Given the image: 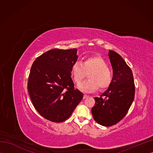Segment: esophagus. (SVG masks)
<instances>
[{
	"label": "esophagus",
	"mask_w": 153,
	"mask_h": 153,
	"mask_svg": "<svg viewBox=\"0 0 153 153\" xmlns=\"http://www.w3.org/2000/svg\"><path fill=\"white\" fill-rule=\"evenodd\" d=\"M88 97H89V96L86 95V94H84V97H83V98H84V99H86V98H88Z\"/></svg>",
	"instance_id": "obj_1"
}]
</instances>
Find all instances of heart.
Here are the masks:
<instances>
[{"label":"heart","instance_id":"obj_1","mask_svg":"<svg viewBox=\"0 0 153 153\" xmlns=\"http://www.w3.org/2000/svg\"><path fill=\"white\" fill-rule=\"evenodd\" d=\"M90 73V79L80 83L78 88L84 92H92L98 89H104L108 87L113 80V73L108 68L105 60L99 56L87 57L83 63L76 61L73 64L71 73L73 80L76 84Z\"/></svg>","mask_w":153,"mask_h":153}]
</instances>
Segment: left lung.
Wrapping results in <instances>:
<instances>
[{
	"instance_id": "left-lung-1",
	"label": "left lung",
	"mask_w": 153,
	"mask_h": 153,
	"mask_svg": "<svg viewBox=\"0 0 153 153\" xmlns=\"http://www.w3.org/2000/svg\"><path fill=\"white\" fill-rule=\"evenodd\" d=\"M113 69V80L108 89L95 97L92 108L95 121L104 126H111L122 120L128 112L135 97V84L131 69L117 52L109 50Z\"/></svg>"
}]
</instances>
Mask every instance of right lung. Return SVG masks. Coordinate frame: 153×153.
<instances>
[{
    "instance_id": "obj_1",
    "label": "right lung",
    "mask_w": 153,
    "mask_h": 153,
    "mask_svg": "<svg viewBox=\"0 0 153 153\" xmlns=\"http://www.w3.org/2000/svg\"><path fill=\"white\" fill-rule=\"evenodd\" d=\"M77 50L52 49L37 57L30 69L28 91L34 108L48 121L61 123L71 116L83 98L75 89L71 67Z\"/></svg>"
}]
</instances>
